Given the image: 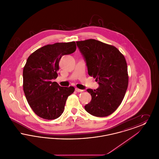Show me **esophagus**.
<instances>
[{
    "label": "esophagus",
    "mask_w": 159,
    "mask_h": 159,
    "mask_svg": "<svg viewBox=\"0 0 159 159\" xmlns=\"http://www.w3.org/2000/svg\"><path fill=\"white\" fill-rule=\"evenodd\" d=\"M75 90H76V92H83V90H82V89H79V88H76V89H75Z\"/></svg>",
    "instance_id": "obj_1"
}]
</instances>
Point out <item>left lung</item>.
I'll list each match as a JSON object with an SVG mask.
<instances>
[{
  "mask_svg": "<svg viewBox=\"0 0 159 159\" xmlns=\"http://www.w3.org/2000/svg\"><path fill=\"white\" fill-rule=\"evenodd\" d=\"M76 43L86 62L89 75L99 85L97 89H87L92 99L84 108L94 116H108L121 104L128 86L125 58L115 46L95 39Z\"/></svg>",
  "mask_w": 159,
  "mask_h": 159,
  "instance_id": "1",
  "label": "left lung"
}]
</instances>
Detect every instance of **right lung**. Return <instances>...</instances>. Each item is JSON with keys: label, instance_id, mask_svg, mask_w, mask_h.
Here are the masks:
<instances>
[{"label": "right lung", "instance_id": "right-lung-1", "mask_svg": "<svg viewBox=\"0 0 159 159\" xmlns=\"http://www.w3.org/2000/svg\"><path fill=\"white\" fill-rule=\"evenodd\" d=\"M76 50L75 42L44 46L31 53L23 69V90L34 113L47 120L59 117L75 88L61 87L55 82L59 62Z\"/></svg>", "mask_w": 159, "mask_h": 159}]
</instances>
